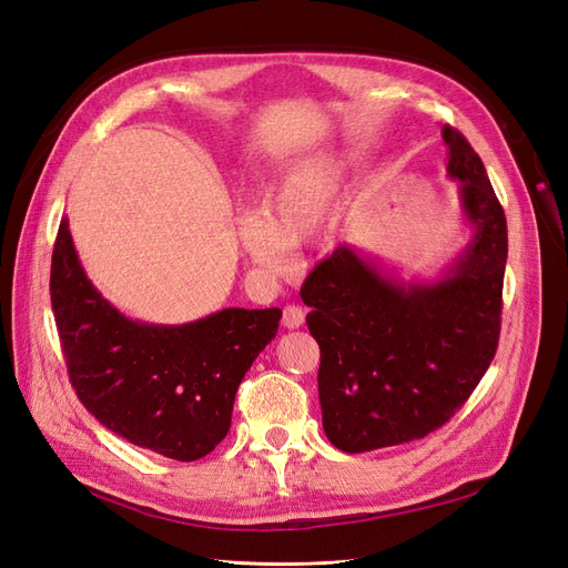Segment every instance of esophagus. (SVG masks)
<instances>
[{"instance_id": "obj_1", "label": "esophagus", "mask_w": 568, "mask_h": 568, "mask_svg": "<svg viewBox=\"0 0 568 568\" xmlns=\"http://www.w3.org/2000/svg\"><path fill=\"white\" fill-rule=\"evenodd\" d=\"M303 320H305V313L298 308V305H286V308H284V315H282L284 327H288V329H298V327L303 325Z\"/></svg>"}]
</instances>
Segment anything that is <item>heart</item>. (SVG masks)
<instances>
[{
	"mask_svg": "<svg viewBox=\"0 0 568 568\" xmlns=\"http://www.w3.org/2000/svg\"><path fill=\"white\" fill-rule=\"evenodd\" d=\"M344 181L346 164L332 152L291 166L263 193L260 212L239 217L236 241L241 253L263 272H284L291 248L308 241L329 220Z\"/></svg>",
	"mask_w": 568,
	"mask_h": 568,
	"instance_id": "heart-1",
	"label": "heart"
}]
</instances>
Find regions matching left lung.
<instances>
[{
	"mask_svg": "<svg viewBox=\"0 0 568 568\" xmlns=\"http://www.w3.org/2000/svg\"><path fill=\"white\" fill-rule=\"evenodd\" d=\"M470 241L433 280H404L351 243L301 288L320 346L322 427L346 454L420 439L462 408L495 358L507 217L466 138L442 129Z\"/></svg>",
	"mask_w": 568,
	"mask_h": 568,
	"instance_id": "8db88e82",
	"label": "left lung"
}]
</instances>
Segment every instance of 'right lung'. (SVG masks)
<instances>
[{"label":"right lung","mask_w":568,"mask_h":568,"mask_svg":"<svg viewBox=\"0 0 568 568\" xmlns=\"http://www.w3.org/2000/svg\"><path fill=\"white\" fill-rule=\"evenodd\" d=\"M50 294L81 404L106 430L176 462L203 458L226 437L241 379L282 320L280 308H224L183 325L131 320L88 280L69 220Z\"/></svg>","instance_id":"obj_1"}]
</instances>
